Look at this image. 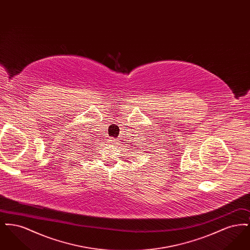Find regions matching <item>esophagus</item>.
I'll return each instance as SVG.
<instances>
[{
  "mask_svg": "<svg viewBox=\"0 0 250 250\" xmlns=\"http://www.w3.org/2000/svg\"><path fill=\"white\" fill-rule=\"evenodd\" d=\"M109 143H111L113 145H118L120 144V139H111V140H109Z\"/></svg>",
  "mask_w": 250,
  "mask_h": 250,
  "instance_id": "obj_1",
  "label": "esophagus"
}]
</instances>
